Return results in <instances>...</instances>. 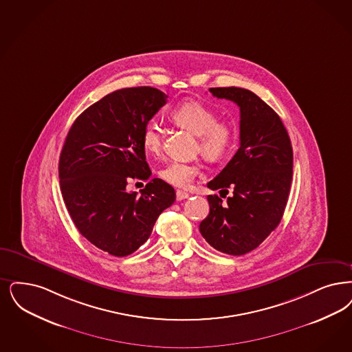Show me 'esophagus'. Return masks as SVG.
Listing matches in <instances>:
<instances>
[{
	"instance_id": "34e87169",
	"label": "esophagus",
	"mask_w": 352,
	"mask_h": 352,
	"mask_svg": "<svg viewBox=\"0 0 352 352\" xmlns=\"http://www.w3.org/2000/svg\"><path fill=\"white\" fill-rule=\"evenodd\" d=\"M190 197L187 192H184V191H181V190H178L177 191V200L178 201H181V200H184V199H187V197Z\"/></svg>"
}]
</instances>
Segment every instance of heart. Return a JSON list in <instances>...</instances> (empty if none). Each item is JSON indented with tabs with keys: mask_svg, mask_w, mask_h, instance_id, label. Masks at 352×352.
Instances as JSON below:
<instances>
[{
	"mask_svg": "<svg viewBox=\"0 0 352 352\" xmlns=\"http://www.w3.org/2000/svg\"><path fill=\"white\" fill-rule=\"evenodd\" d=\"M170 119L175 126L184 128L197 136V152L208 161H220L230 153L236 141V131L232 124L219 122V116L208 106L190 100L177 106ZM144 149L151 155L162 152V129L155 119L148 120L141 131ZM200 174L195 162L173 160L160 170V177L175 187H188Z\"/></svg>",
	"mask_w": 352,
	"mask_h": 352,
	"instance_id": "b5f03b06",
	"label": "heart"
}]
</instances>
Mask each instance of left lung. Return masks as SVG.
Instances as JSON below:
<instances>
[{"mask_svg": "<svg viewBox=\"0 0 352 352\" xmlns=\"http://www.w3.org/2000/svg\"><path fill=\"white\" fill-rule=\"evenodd\" d=\"M213 97L239 107V148L208 187L233 190L226 204L208 195L210 213L199 230L216 250L243 255L258 248L279 226L292 182L294 152L279 115L253 91L211 87Z\"/></svg>", "mask_w": 352, "mask_h": 352, "instance_id": "left-lung-1", "label": "left lung"}]
</instances>
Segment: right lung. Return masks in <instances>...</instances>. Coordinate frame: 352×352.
Wrapping results in <instances>:
<instances>
[{"instance_id": "obj_1", "label": "right lung", "mask_w": 352, "mask_h": 352, "mask_svg": "<svg viewBox=\"0 0 352 352\" xmlns=\"http://www.w3.org/2000/svg\"><path fill=\"white\" fill-rule=\"evenodd\" d=\"M166 98L151 86L116 90L87 107L64 142L58 178L72 220L85 239L113 256L136 252L175 200L174 188L160 178L140 196L125 188L131 179L152 175L141 131Z\"/></svg>"}]
</instances>
